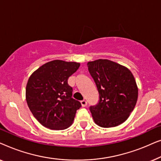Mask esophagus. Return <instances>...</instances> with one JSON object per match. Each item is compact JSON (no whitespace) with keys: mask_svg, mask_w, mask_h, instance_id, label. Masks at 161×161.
Here are the masks:
<instances>
[{"mask_svg":"<svg viewBox=\"0 0 161 161\" xmlns=\"http://www.w3.org/2000/svg\"><path fill=\"white\" fill-rule=\"evenodd\" d=\"M80 103H81V105H82L83 107H86L87 105V101L86 100H83L81 101Z\"/></svg>","mask_w":161,"mask_h":161,"instance_id":"34e87169","label":"esophagus"}]
</instances>
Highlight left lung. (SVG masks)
Listing matches in <instances>:
<instances>
[{"mask_svg":"<svg viewBox=\"0 0 161 161\" xmlns=\"http://www.w3.org/2000/svg\"><path fill=\"white\" fill-rule=\"evenodd\" d=\"M99 92V101L89 107L94 122L102 127L118 126L127 120L138 99V87L127 68L107 59L87 64Z\"/></svg>","mask_w":161,"mask_h":161,"instance_id":"1","label":"left lung"}]
</instances>
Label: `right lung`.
I'll return each instance as SVG.
<instances>
[{"instance_id":"add662e5","label":"right lung","mask_w":161,"mask_h":161,"mask_svg":"<svg viewBox=\"0 0 161 161\" xmlns=\"http://www.w3.org/2000/svg\"><path fill=\"white\" fill-rule=\"evenodd\" d=\"M79 67V63L54 60L30 76L26 101L33 115L44 127L59 130L72 125L81 104L72 97V88L67 82Z\"/></svg>"}]
</instances>
